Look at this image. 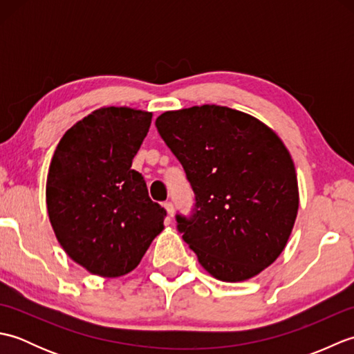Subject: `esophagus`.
Segmentation results:
<instances>
[{
	"instance_id": "1",
	"label": "esophagus",
	"mask_w": 354,
	"mask_h": 354,
	"mask_svg": "<svg viewBox=\"0 0 354 354\" xmlns=\"http://www.w3.org/2000/svg\"><path fill=\"white\" fill-rule=\"evenodd\" d=\"M164 208H165V212H167L169 217L175 216V207H173L171 202H164Z\"/></svg>"
}]
</instances>
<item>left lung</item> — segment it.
<instances>
[{"instance_id":"8db88e82","label":"left lung","mask_w":354,"mask_h":354,"mask_svg":"<svg viewBox=\"0 0 354 354\" xmlns=\"http://www.w3.org/2000/svg\"><path fill=\"white\" fill-rule=\"evenodd\" d=\"M156 129L183 164L194 212L176 216L201 266L245 281L283 252L297 219V171L288 147L259 118L217 104L167 111Z\"/></svg>"}]
</instances>
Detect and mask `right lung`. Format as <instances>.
Segmentation results:
<instances>
[{
    "label": "right lung",
    "instance_id": "1",
    "mask_svg": "<svg viewBox=\"0 0 354 354\" xmlns=\"http://www.w3.org/2000/svg\"><path fill=\"white\" fill-rule=\"evenodd\" d=\"M150 123L152 112L100 108L64 133L51 158L45 199L53 231L94 275L129 274L164 230L165 209L131 169Z\"/></svg>",
    "mask_w": 354,
    "mask_h": 354
}]
</instances>
